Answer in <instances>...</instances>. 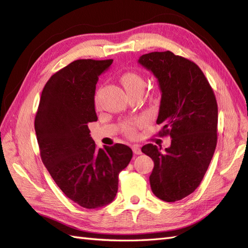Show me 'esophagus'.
Listing matches in <instances>:
<instances>
[{"instance_id":"obj_1","label":"esophagus","mask_w":248,"mask_h":248,"mask_svg":"<svg viewBox=\"0 0 248 248\" xmlns=\"http://www.w3.org/2000/svg\"><path fill=\"white\" fill-rule=\"evenodd\" d=\"M132 150L134 152V155H140L141 154V150H140V147L139 145H133L132 146Z\"/></svg>"}]
</instances>
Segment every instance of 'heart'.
Returning a JSON list of instances; mask_svg holds the SVG:
<instances>
[{
	"label": "heart",
	"instance_id": "heart-1",
	"mask_svg": "<svg viewBox=\"0 0 248 248\" xmlns=\"http://www.w3.org/2000/svg\"><path fill=\"white\" fill-rule=\"evenodd\" d=\"M120 82L123 84L128 93H131L135 91H140V89L143 91L144 85H145L144 78L136 72L124 73V75L120 77ZM140 120H134V121H128V123L124 124L123 129L125 132V134H128L129 136L135 135L136 127L140 124Z\"/></svg>",
	"mask_w": 248,
	"mask_h": 248
}]
</instances>
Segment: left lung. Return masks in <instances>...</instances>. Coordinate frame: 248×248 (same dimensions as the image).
Here are the masks:
<instances>
[{"label":"left lung","instance_id":"1","mask_svg":"<svg viewBox=\"0 0 248 248\" xmlns=\"http://www.w3.org/2000/svg\"><path fill=\"white\" fill-rule=\"evenodd\" d=\"M139 62L157 78L162 98L156 124H164L160 136L171 138L164 152L152 144L141 147V152L155 162L152 192L173 202L199 186L212 160L217 143V98L202 69L186 57L151 52Z\"/></svg>","mask_w":248,"mask_h":248}]
</instances>
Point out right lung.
Here are the masks:
<instances>
[{"mask_svg":"<svg viewBox=\"0 0 248 248\" xmlns=\"http://www.w3.org/2000/svg\"><path fill=\"white\" fill-rule=\"evenodd\" d=\"M113 60H78L55 72L41 93L35 131L41 160L66 196L86 209L113 202L119 172L133 152L115 144L96 148L88 124L97 121L94 92Z\"/></svg>","mask_w":248,"mask_h":248,"instance_id":"right-lung-1","label":"right lung"}]
</instances>
